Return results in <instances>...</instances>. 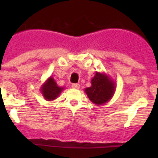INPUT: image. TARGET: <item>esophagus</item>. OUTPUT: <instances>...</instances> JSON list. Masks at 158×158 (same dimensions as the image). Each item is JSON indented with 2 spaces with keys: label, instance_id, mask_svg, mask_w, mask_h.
I'll return each instance as SVG.
<instances>
[{
  "label": "esophagus",
  "instance_id": "34e87169",
  "mask_svg": "<svg viewBox=\"0 0 158 158\" xmlns=\"http://www.w3.org/2000/svg\"><path fill=\"white\" fill-rule=\"evenodd\" d=\"M72 88L73 89H80V85H79V84H73Z\"/></svg>",
  "mask_w": 158,
  "mask_h": 158
}]
</instances>
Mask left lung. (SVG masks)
<instances>
[{
  "instance_id": "1",
  "label": "left lung",
  "mask_w": 158,
  "mask_h": 158,
  "mask_svg": "<svg viewBox=\"0 0 158 158\" xmlns=\"http://www.w3.org/2000/svg\"><path fill=\"white\" fill-rule=\"evenodd\" d=\"M92 85L85 89L88 97L93 104L102 105L112 98L115 92V83L105 73L96 72L91 80Z\"/></svg>"
}]
</instances>
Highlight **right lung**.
Returning a JSON list of instances; mask_svg holds the SVG:
<instances>
[{
  "label": "right lung",
  "instance_id": "right-lung-1",
  "mask_svg": "<svg viewBox=\"0 0 158 158\" xmlns=\"http://www.w3.org/2000/svg\"><path fill=\"white\" fill-rule=\"evenodd\" d=\"M64 88L60 87L57 85L52 77H50L46 80V81L42 85L40 88V92L44 99L47 101H52L59 96Z\"/></svg>",
  "mask_w": 158,
  "mask_h": 158
}]
</instances>
